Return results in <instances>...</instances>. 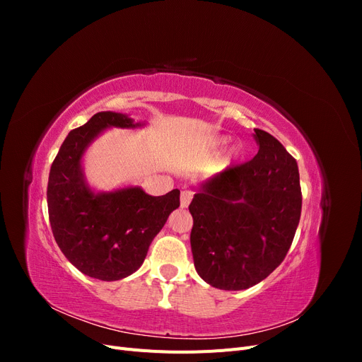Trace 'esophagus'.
Returning <instances> with one entry per match:
<instances>
[{
    "instance_id": "34e87169",
    "label": "esophagus",
    "mask_w": 362,
    "mask_h": 362,
    "mask_svg": "<svg viewBox=\"0 0 362 362\" xmlns=\"http://www.w3.org/2000/svg\"><path fill=\"white\" fill-rule=\"evenodd\" d=\"M192 199H193V193H192L190 190H182V192H181V206H182V208L189 206V204L192 202Z\"/></svg>"
}]
</instances>
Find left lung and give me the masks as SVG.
I'll return each mask as SVG.
<instances>
[{
	"instance_id": "obj_1",
	"label": "left lung",
	"mask_w": 362,
	"mask_h": 362,
	"mask_svg": "<svg viewBox=\"0 0 362 362\" xmlns=\"http://www.w3.org/2000/svg\"><path fill=\"white\" fill-rule=\"evenodd\" d=\"M258 154L202 185L189 210L196 272L221 290H245L286 258L299 225L298 163L279 140L255 128Z\"/></svg>"
}]
</instances>
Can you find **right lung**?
Here are the masks:
<instances>
[{"mask_svg":"<svg viewBox=\"0 0 362 362\" xmlns=\"http://www.w3.org/2000/svg\"><path fill=\"white\" fill-rule=\"evenodd\" d=\"M107 127H136L129 117L101 112L72 129L52 161L48 214L60 250L84 275L117 281L144 262L152 240L180 206V190L149 196L140 187L95 194L83 181L81 156Z\"/></svg>","mask_w":362,"mask_h":362,"instance_id":"add662e5","label":"right lung"}]
</instances>
